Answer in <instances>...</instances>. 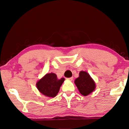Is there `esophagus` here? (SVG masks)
<instances>
[{
    "mask_svg": "<svg viewBox=\"0 0 129 129\" xmlns=\"http://www.w3.org/2000/svg\"><path fill=\"white\" fill-rule=\"evenodd\" d=\"M73 77H70V78H68V80H69V81H72L73 80Z\"/></svg>",
    "mask_w": 129,
    "mask_h": 129,
    "instance_id": "1",
    "label": "esophagus"
}]
</instances>
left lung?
Segmentation results:
<instances>
[{"instance_id":"1","label":"left lung","mask_w":129,"mask_h":129,"mask_svg":"<svg viewBox=\"0 0 129 129\" xmlns=\"http://www.w3.org/2000/svg\"><path fill=\"white\" fill-rule=\"evenodd\" d=\"M75 84L82 95L87 96L94 91L95 83L90 75L85 71H81L79 77L75 80Z\"/></svg>"}]
</instances>
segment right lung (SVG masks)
Segmentation results:
<instances>
[{
  "mask_svg": "<svg viewBox=\"0 0 129 129\" xmlns=\"http://www.w3.org/2000/svg\"><path fill=\"white\" fill-rule=\"evenodd\" d=\"M64 80V78L58 79L55 73H47L36 82V87L44 95L54 97L58 94Z\"/></svg>",
  "mask_w": 129,
  "mask_h": 129,
  "instance_id": "right-lung-1",
  "label": "right lung"
}]
</instances>
